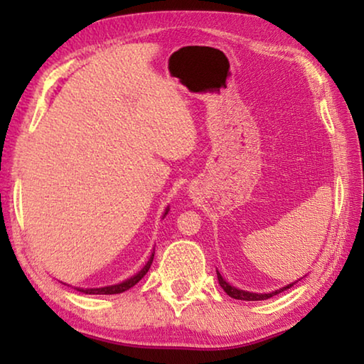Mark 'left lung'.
I'll return each mask as SVG.
<instances>
[{"label": "left lung", "instance_id": "obj_1", "mask_svg": "<svg viewBox=\"0 0 364 364\" xmlns=\"http://www.w3.org/2000/svg\"><path fill=\"white\" fill-rule=\"evenodd\" d=\"M217 274H218V282H220V286L223 287V291H225L228 295H230V297L237 299V300H247V301L267 300V299H269V297H273V295H278L279 292H284L286 289L294 286V284H289V286H286V287L279 289V291H274V292H269V294H254V292H245V291H241V289H236V287L230 286L223 278H221V274L218 273V271H217Z\"/></svg>", "mask_w": 364, "mask_h": 364}]
</instances>
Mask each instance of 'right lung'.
Returning <instances> with one entry per match:
<instances>
[{
	"label": "right lung",
	"instance_id": "1",
	"mask_svg": "<svg viewBox=\"0 0 364 364\" xmlns=\"http://www.w3.org/2000/svg\"><path fill=\"white\" fill-rule=\"evenodd\" d=\"M168 213V208L167 210H165V215ZM164 215V217H165ZM152 260H154V254L151 255V258H149V262L146 263V267L139 271L138 274H134L133 278H130V279H127V281H123V282H120V284H115V286H109V287H100V289H77V291H80V292H85V294H102V295H110V294H120V292H125V291H128V289L130 287H133L134 284H138V282L141 281V278H143V276L147 273V271H149V268H151V264H152Z\"/></svg>",
	"mask_w": 364,
	"mask_h": 364
}]
</instances>
